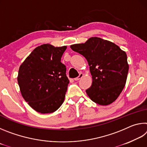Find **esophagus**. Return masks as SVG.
Returning a JSON list of instances; mask_svg holds the SVG:
<instances>
[{"instance_id": "34e87169", "label": "esophagus", "mask_w": 147, "mask_h": 147, "mask_svg": "<svg viewBox=\"0 0 147 147\" xmlns=\"http://www.w3.org/2000/svg\"><path fill=\"white\" fill-rule=\"evenodd\" d=\"M83 76H84V74H83L82 73H80L79 76H78V77H76V78H74V80H76V81H78V80H79L80 79H81L82 78Z\"/></svg>"}]
</instances>
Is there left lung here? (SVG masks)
Instances as JSON below:
<instances>
[{
	"label": "left lung",
	"instance_id": "8db88e82",
	"mask_svg": "<svg viewBox=\"0 0 147 147\" xmlns=\"http://www.w3.org/2000/svg\"><path fill=\"white\" fill-rule=\"evenodd\" d=\"M86 58L92 75L91 86L86 93L92 101L102 106L112 103L125 86L128 73L127 56L119 46L100 38L71 45Z\"/></svg>",
	"mask_w": 147,
	"mask_h": 147
}]
</instances>
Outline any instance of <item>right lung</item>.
<instances>
[{
	"mask_svg": "<svg viewBox=\"0 0 147 147\" xmlns=\"http://www.w3.org/2000/svg\"><path fill=\"white\" fill-rule=\"evenodd\" d=\"M66 46L36 47L20 66L17 82L24 100L41 113L56 111L64 101L69 80L61 58Z\"/></svg>",
	"mask_w": 147,
	"mask_h": 147,
	"instance_id": "add662e5",
	"label": "right lung"
}]
</instances>
